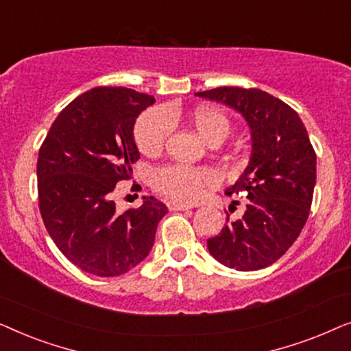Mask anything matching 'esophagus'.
I'll use <instances>...</instances> for the list:
<instances>
[{
    "label": "esophagus",
    "mask_w": 351,
    "mask_h": 351,
    "mask_svg": "<svg viewBox=\"0 0 351 351\" xmlns=\"http://www.w3.org/2000/svg\"><path fill=\"white\" fill-rule=\"evenodd\" d=\"M167 208H169V210H190L191 206L182 204L179 201H167Z\"/></svg>",
    "instance_id": "1"
}]
</instances>
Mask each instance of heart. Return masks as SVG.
<instances>
[{"label": "heart", "mask_w": 351, "mask_h": 351, "mask_svg": "<svg viewBox=\"0 0 351 351\" xmlns=\"http://www.w3.org/2000/svg\"><path fill=\"white\" fill-rule=\"evenodd\" d=\"M179 118L176 108H153L148 110L138 118L136 124V143L143 155H156L162 150L169 134L174 129V121ZM196 131L206 142L215 136L227 137L230 131L228 119L223 113L214 108H198L191 113ZM217 172L208 167H190V166H162L152 174V185L166 195L167 198L179 203H196L209 189L217 185Z\"/></svg>", "instance_id": "obj_1"}]
</instances>
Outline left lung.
<instances>
[{"label": "left lung", "mask_w": 351, "mask_h": 351, "mask_svg": "<svg viewBox=\"0 0 351 351\" xmlns=\"http://www.w3.org/2000/svg\"><path fill=\"white\" fill-rule=\"evenodd\" d=\"M198 97L237 110L251 129L246 169L225 193L247 191L246 210L208 239L215 261L238 271L275 263L308 219L316 184V153L295 110L261 89L223 86Z\"/></svg>", "instance_id": "1"}]
</instances>
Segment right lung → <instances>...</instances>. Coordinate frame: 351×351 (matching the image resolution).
Masks as SVG:
<instances>
[{"label": "right lung", "instance_id": "add662e5", "mask_svg": "<svg viewBox=\"0 0 351 351\" xmlns=\"http://www.w3.org/2000/svg\"><path fill=\"white\" fill-rule=\"evenodd\" d=\"M155 97L128 88H94L59 113L36 165L47 233L71 263L95 276H119L150 254L166 204L143 196L117 210L113 191L141 158L134 124Z\"/></svg>", "mask_w": 351, "mask_h": 351}]
</instances>
